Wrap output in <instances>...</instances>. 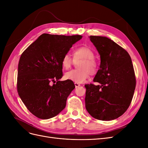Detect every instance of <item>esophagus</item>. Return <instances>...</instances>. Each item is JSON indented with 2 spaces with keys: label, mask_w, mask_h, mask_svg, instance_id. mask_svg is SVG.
<instances>
[{
  "label": "esophagus",
  "mask_w": 148,
  "mask_h": 148,
  "mask_svg": "<svg viewBox=\"0 0 148 148\" xmlns=\"http://www.w3.org/2000/svg\"><path fill=\"white\" fill-rule=\"evenodd\" d=\"M75 86L76 88H77V87L80 86V84L79 83H75Z\"/></svg>",
  "instance_id": "34e87169"
}]
</instances>
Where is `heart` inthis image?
<instances>
[{
    "mask_svg": "<svg viewBox=\"0 0 148 148\" xmlns=\"http://www.w3.org/2000/svg\"><path fill=\"white\" fill-rule=\"evenodd\" d=\"M74 62H78V69L70 70L65 74V78L67 80L77 83L84 82L90 73L94 75L98 70V62L95 59V52L87 46H81L75 49L72 53ZM73 60L69 54H65L61 60L62 68L67 70L70 68Z\"/></svg>",
    "mask_w": 148,
    "mask_h": 148,
    "instance_id": "1",
    "label": "heart"
}]
</instances>
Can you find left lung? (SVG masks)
<instances>
[{"instance_id": "left-lung-1", "label": "left lung", "mask_w": 148, "mask_h": 148, "mask_svg": "<svg viewBox=\"0 0 148 148\" xmlns=\"http://www.w3.org/2000/svg\"><path fill=\"white\" fill-rule=\"evenodd\" d=\"M101 57L100 69L93 84H85V106L92 117L112 120L123 115L131 104L136 78L131 57L110 39L90 36Z\"/></svg>"}]
</instances>
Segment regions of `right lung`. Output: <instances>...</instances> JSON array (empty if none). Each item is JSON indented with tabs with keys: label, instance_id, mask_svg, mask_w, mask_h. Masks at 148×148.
Returning a JSON list of instances; mask_svg holds the SVG:
<instances>
[{
	"label": "right lung",
	"instance_id": "add662e5",
	"mask_svg": "<svg viewBox=\"0 0 148 148\" xmlns=\"http://www.w3.org/2000/svg\"><path fill=\"white\" fill-rule=\"evenodd\" d=\"M82 38L81 35L44 33L22 53L17 91L26 108L38 118H52L65 107L75 86L70 80L59 81L63 76L61 60Z\"/></svg>",
	"mask_w": 148,
	"mask_h": 148
}]
</instances>
